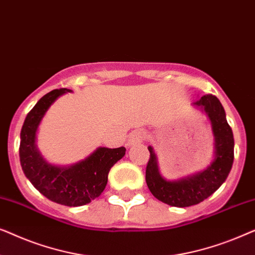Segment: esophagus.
<instances>
[{
    "label": "esophagus",
    "mask_w": 255,
    "mask_h": 255,
    "mask_svg": "<svg viewBox=\"0 0 255 255\" xmlns=\"http://www.w3.org/2000/svg\"><path fill=\"white\" fill-rule=\"evenodd\" d=\"M145 135H146L145 131H142V130H137V131L132 132V133L130 134V137H128V145L131 146V145L138 144V142H141L145 139Z\"/></svg>",
    "instance_id": "esophagus-1"
}]
</instances>
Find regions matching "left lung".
Listing matches in <instances>:
<instances>
[{
	"instance_id": "left-lung-1",
	"label": "left lung",
	"mask_w": 255,
	"mask_h": 255,
	"mask_svg": "<svg viewBox=\"0 0 255 255\" xmlns=\"http://www.w3.org/2000/svg\"><path fill=\"white\" fill-rule=\"evenodd\" d=\"M193 104L208 115L214 132L215 158L207 168L182 179L168 181L159 173L156 155L151 146H148L149 160L146 167L148 189L159 201L177 208L198 204L214 194L225 182L235 158V139L219 100L209 94Z\"/></svg>"
}]
</instances>
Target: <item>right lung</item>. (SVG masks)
Returning <instances> with one entry per match:
<instances>
[{
    "label": "right lung",
    "mask_w": 255,
    "mask_h": 255,
    "mask_svg": "<svg viewBox=\"0 0 255 255\" xmlns=\"http://www.w3.org/2000/svg\"><path fill=\"white\" fill-rule=\"evenodd\" d=\"M71 89H54L38 101L20 131L19 160L24 174L45 197L67 207L85 205L103 193L111 167L125 155V147H99L85 160L71 166L48 163L38 151L36 133L41 120L55 100Z\"/></svg>",
    "instance_id": "right-lung-1"
}]
</instances>
